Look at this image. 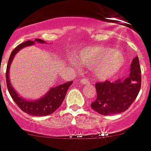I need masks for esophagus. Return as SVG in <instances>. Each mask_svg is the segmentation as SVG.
<instances>
[{"label":"esophagus","mask_w":151,"mask_h":151,"mask_svg":"<svg viewBox=\"0 0 151 151\" xmlns=\"http://www.w3.org/2000/svg\"><path fill=\"white\" fill-rule=\"evenodd\" d=\"M79 83L81 84H87L89 83V81H88V78H82L81 80H80Z\"/></svg>","instance_id":"34e87169"}]
</instances>
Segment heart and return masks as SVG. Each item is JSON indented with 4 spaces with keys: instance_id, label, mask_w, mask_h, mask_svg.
<instances>
[{
    "instance_id": "obj_1",
    "label": "heart",
    "mask_w": 151,
    "mask_h": 151,
    "mask_svg": "<svg viewBox=\"0 0 151 151\" xmlns=\"http://www.w3.org/2000/svg\"><path fill=\"white\" fill-rule=\"evenodd\" d=\"M77 58L81 64L92 68L94 78L101 81L116 75L125 63V57L120 51L103 46H87L78 52ZM70 62L76 65L73 59Z\"/></svg>"
}]
</instances>
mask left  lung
I'll return each instance as SVG.
<instances>
[{
	"instance_id": "8db88e82",
	"label": "left lung",
	"mask_w": 151,
	"mask_h": 151,
	"mask_svg": "<svg viewBox=\"0 0 151 151\" xmlns=\"http://www.w3.org/2000/svg\"><path fill=\"white\" fill-rule=\"evenodd\" d=\"M141 87V71L138 56L133 59L129 74L113 82L95 84L97 99L91 102L93 110L108 116L123 112L133 103Z\"/></svg>"
}]
</instances>
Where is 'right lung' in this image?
Instances as JSON below:
<instances>
[{
	"label": "right lung",
	"instance_id": "1",
	"mask_svg": "<svg viewBox=\"0 0 151 151\" xmlns=\"http://www.w3.org/2000/svg\"><path fill=\"white\" fill-rule=\"evenodd\" d=\"M35 42H39L41 44H45L46 42L40 39H35L34 41H26L23 43L18 45L11 53L7 66L6 70V82L8 87V91L12 96V99L22 110L24 112L34 116H48L50 114L53 113L61 105L63 101L64 100L67 91L69 87L72 84V81L66 82L64 84H60L58 86L50 88L46 94L40 99L35 100H27L19 96L17 91L14 90L12 85L11 84L9 78L10 67L12 65V61L14 60L15 55L20 51L22 49L26 46H32Z\"/></svg>",
	"mask_w": 151,
	"mask_h": 151
}]
</instances>
